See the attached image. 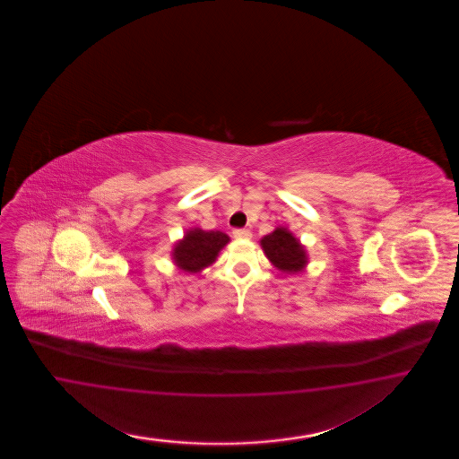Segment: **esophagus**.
<instances>
[{"instance_id": "esophagus-1", "label": "esophagus", "mask_w": 459, "mask_h": 459, "mask_svg": "<svg viewBox=\"0 0 459 459\" xmlns=\"http://www.w3.org/2000/svg\"><path fill=\"white\" fill-rule=\"evenodd\" d=\"M232 234H234L236 238H250V236H252L247 229H236Z\"/></svg>"}]
</instances>
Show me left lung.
Listing matches in <instances>:
<instances>
[{
  "label": "left lung",
  "instance_id": "8db88e82",
  "mask_svg": "<svg viewBox=\"0 0 459 459\" xmlns=\"http://www.w3.org/2000/svg\"><path fill=\"white\" fill-rule=\"evenodd\" d=\"M261 247L271 264L286 274L299 273L307 264L305 246L286 227H278L269 236L263 237Z\"/></svg>",
  "mask_w": 459,
  "mask_h": 459
}]
</instances>
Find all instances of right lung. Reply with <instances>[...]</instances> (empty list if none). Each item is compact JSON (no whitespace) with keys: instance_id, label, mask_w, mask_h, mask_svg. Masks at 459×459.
Wrapping results in <instances>:
<instances>
[{"instance_id":"obj_1","label":"right lung","mask_w":459,"mask_h":459,"mask_svg":"<svg viewBox=\"0 0 459 459\" xmlns=\"http://www.w3.org/2000/svg\"><path fill=\"white\" fill-rule=\"evenodd\" d=\"M229 236L221 230H202L198 227L186 230L185 237L171 250L173 263L185 273H200L215 263L219 252L229 244Z\"/></svg>"}]
</instances>
